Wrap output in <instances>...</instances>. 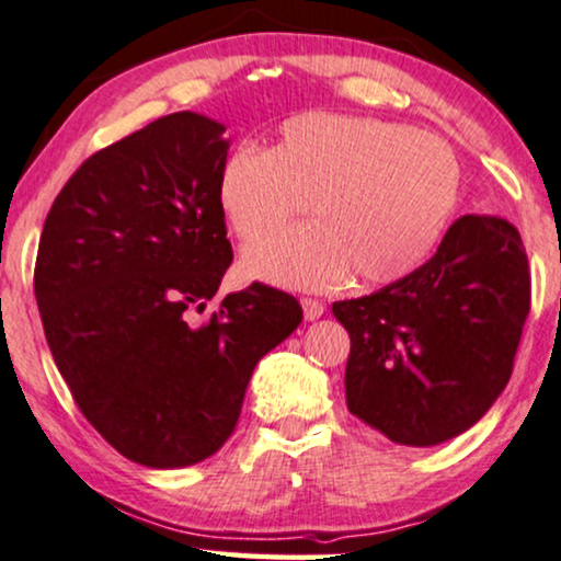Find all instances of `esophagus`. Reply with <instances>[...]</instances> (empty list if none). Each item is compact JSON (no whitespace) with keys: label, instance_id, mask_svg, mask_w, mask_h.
I'll use <instances>...</instances> for the list:
<instances>
[{"label":"esophagus","instance_id":"34e87169","mask_svg":"<svg viewBox=\"0 0 561 561\" xmlns=\"http://www.w3.org/2000/svg\"><path fill=\"white\" fill-rule=\"evenodd\" d=\"M300 305H302L305 321H318V318H321L323 310H325V305L321 300H313V297H302Z\"/></svg>","mask_w":561,"mask_h":561}]
</instances>
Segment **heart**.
I'll use <instances>...</instances> for the list:
<instances>
[{"instance_id":"obj_1","label":"heart","mask_w":561,"mask_h":561,"mask_svg":"<svg viewBox=\"0 0 561 561\" xmlns=\"http://www.w3.org/2000/svg\"><path fill=\"white\" fill-rule=\"evenodd\" d=\"M458 188L456 152L435 134L373 116L302 113L285 122L272 150L240 145L225 158L217 202L230 230L259 243L243 261L253 279L325 289L352 274L375 287L430 256ZM305 201L314 225L268 241Z\"/></svg>"}]
</instances>
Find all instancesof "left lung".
<instances>
[{
  "instance_id": "8db88e82",
  "label": "left lung",
  "mask_w": 561,
  "mask_h": 561,
  "mask_svg": "<svg viewBox=\"0 0 561 561\" xmlns=\"http://www.w3.org/2000/svg\"><path fill=\"white\" fill-rule=\"evenodd\" d=\"M352 339L346 409L399 445L473 427L505 391L530 310L528 256L505 217L463 215L427 264L331 305Z\"/></svg>"
}]
</instances>
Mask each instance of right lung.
<instances>
[{"instance_id": "right-lung-1", "label": "right lung", "mask_w": 561, "mask_h": 561, "mask_svg": "<svg viewBox=\"0 0 561 561\" xmlns=\"http://www.w3.org/2000/svg\"><path fill=\"white\" fill-rule=\"evenodd\" d=\"M225 124L181 111L95 152L41 232L35 300L77 407L122 456L183 469L236 430L253 367L302 321L251 285L204 310L232 261L217 202Z\"/></svg>"}]
</instances>
